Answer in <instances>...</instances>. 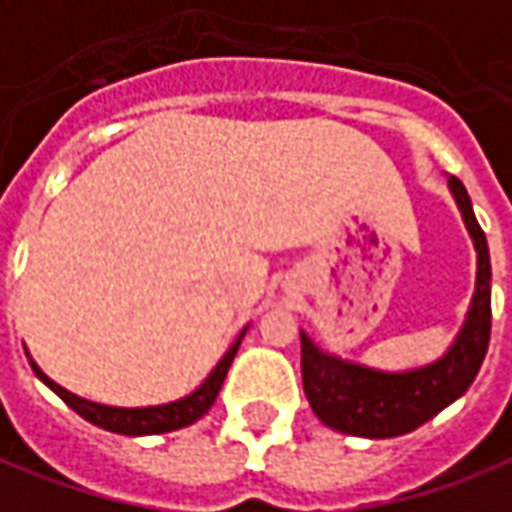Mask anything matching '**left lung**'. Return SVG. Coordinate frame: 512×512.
Segmentation results:
<instances>
[{
  "mask_svg": "<svg viewBox=\"0 0 512 512\" xmlns=\"http://www.w3.org/2000/svg\"><path fill=\"white\" fill-rule=\"evenodd\" d=\"M451 193L460 204L465 227L476 246V294L465 328L437 364L412 373H375L319 353L311 339L302 342V387L316 417L330 429L353 437H398L440 415L474 384L490 342V255L485 232L476 221L465 184L451 176Z\"/></svg>",
  "mask_w": 512,
  "mask_h": 512,
  "instance_id": "left-lung-1",
  "label": "left lung"
}]
</instances>
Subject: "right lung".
Returning <instances> with one entry per match:
<instances>
[{"label": "right lung", "mask_w": 512, "mask_h": 512, "mask_svg": "<svg viewBox=\"0 0 512 512\" xmlns=\"http://www.w3.org/2000/svg\"><path fill=\"white\" fill-rule=\"evenodd\" d=\"M238 347H241V339L229 347L227 356L218 361V367L212 370L210 378H207L193 395H187L182 401L165 403V406H148V409H117V406H100V403L83 401L78 395L66 392L64 387H58L55 381H50L47 375L38 370L33 361H30V364H33V370H36L38 378H41L52 392L61 395V401L69 403L78 415L86 417L89 423H95L100 429L117 431V434H165V431L184 429V426L196 423L198 417L210 412V406L215 403V398H218V392H221V384H224V378H227L229 364H232V358L238 353Z\"/></svg>", "instance_id": "obj_1"}]
</instances>
